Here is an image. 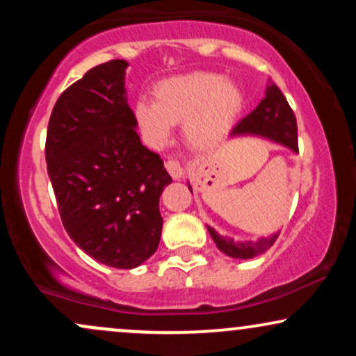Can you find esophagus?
Returning <instances> with one entry per match:
<instances>
[{
  "mask_svg": "<svg viewBox=\"0 0 356 356\" xmlns=\"http://www.w3.org/2000/svg\"><path fill=\"white\" fill-rule=\"evenodd\" d=\"M165 169L167 172L172 175V179L175 181H179V179H182L184 175V167L181 165V162L179 161H174V159H170V161L165 162Z\"/></svg>",
  "mask_w": 356,
  "mask_h": 356,
  "instance_id": "34e87169",
  "label": "esophagus"
}]
</instances>
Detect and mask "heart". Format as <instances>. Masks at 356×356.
<instances>
[{
  "label": "heart",
  "instance_id": "b5f03b06",
  "mask_svg": "<svg viewBox=\"0 0 356 356\" xmlns=\"http://www.w3.org/2000/svg\"><path fill=\"white\" fill-rule=\"evenodd\" d=\"M244 105L234 81L219 73L192 72L159 81L154 100L134 104V122L150 147L161 149L172 137V125L184 124L192 149L209 150L229 134Z\"/></svg>",
  "mask_w": 356,
  "mask_h": 356
}]
</instances>
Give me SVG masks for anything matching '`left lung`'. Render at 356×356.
I'll return each mask as SVG.
<instances>
[{
  "instance_id": "8db88e82",
  "label": "left lung",
  "mask_w": 356,
  "mask_h": 356,
  "mask_svg": "<svg viewBox=\"0 0 356 356\" xmlns=\"http://www.w3.org/2000/svg\"><path fill=\"white\" fill-rule=\"evenodd\" d=\"M243 136L268 138L275 144L293 150L295 154L298 152L296 117L291 107H289L286 97L271 80L268 83L266 95L259 102V105L232 129L231 137ZM207 231H209L211 238L214 239L219 251H222L226 256L234 257V259H251V257L263 254L264 251H268L275 244L277 236H280V231H277L275 234L268 236V238H259L256 241H234L232 238H227V236H220L211 226H207Z\"/></svg>"
}]
</instances>
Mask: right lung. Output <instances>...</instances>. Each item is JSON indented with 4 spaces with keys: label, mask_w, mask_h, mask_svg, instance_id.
I'll use <instances>...</instances> for the list:
<instances>
[{
    "label": "right lung",
    "mask_w": 356,
    "mask_h": 356,
    "mask_svg": "<svg viewBox=\"0 0 356 356\" xmlns=\"http://www.w3.org/2000/svg\"><path fill=\"white\" fill-rule=\"evenodd\" d=\"M127 67L125 60L107 61L65 90L44 147L65 231L90 257L118 269L140 266L157 251L159 199L172 182L136 130Z\"/></svg>",
    "instance_id": "right-lung-1"
}]
</instances>
